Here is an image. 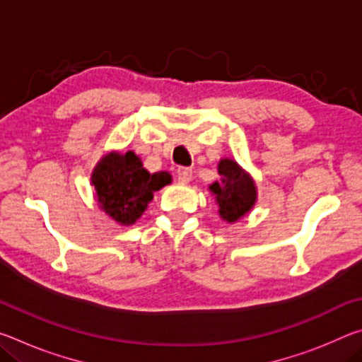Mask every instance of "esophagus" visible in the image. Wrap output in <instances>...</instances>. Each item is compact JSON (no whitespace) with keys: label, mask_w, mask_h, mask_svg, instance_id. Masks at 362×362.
I'll use <instances>...</instances> for the list:
<instances>
[{"label":"esophagus","mask_w":362,"mask_h":362,"mask_svg":"<svg viewBox=\"0 0 362 362\" xmlns=\"http://www.w3.org/2000/svg\"><path fill=\"white\" fill-rule=\"evenodd\" d=\"M192 175H193V170L189 168L177 169V179H179L180 183H188L189 180H192Z\"/></svg>","instance_id":"34e87169"}]
</instances>
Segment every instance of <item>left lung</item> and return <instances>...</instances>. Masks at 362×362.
I'll list each match as a JSON object with an SVG mask.
<instances>
[{
	"mask_svg": "<svg viewBox=\"0 0 362 362\" xmlns=\"http://www.w3.org/2000/svg\"><path fill=\"white\" fill-rule=\"evenodd\" d=\"M218 174L223 175L222 185L212 183L211 192L216 194L218 212L226 222H236L238 218L252 209L255 204V187L252 179L231 159H222L218 163Z\"/></svg>",
	"mask_w": 362,
	"mask_h": 362,
	"instance_id": "obj_1",
	"label": "left lung"
}]
</instances>
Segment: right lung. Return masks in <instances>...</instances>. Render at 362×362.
I'll use <instances>...</instances> for the list:
<instances>
[{"label": "right lung", "mask_w": 362, "mask_h": 362, "mask_svg": "<svg viewBox=\"0 0 362 362\" xmlns=\"http://www.w3.org/2000/svg\"><path fill=\"white\" fill-rule=\"evenodd\" d=\"M168 183V173L150 174L132 151L126 155L110 153L97 164L93 174L100 207L121 225L136 222L153 199V192Z\"/></svg>", "instance_id": "1"}]
</instances>
